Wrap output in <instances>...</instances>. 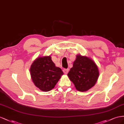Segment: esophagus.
I'll list each match as a JSON object with an SVG mask.
<instances>
[{
    "label": "esophagus",
    "instance_id": "esophagus-1",
    "mask_svg": "<svg viewBox=\"0 0 124 124\" xmlns=\"http://www.w3.org/2000/svg\"><path fill=\"white\" fill-rule=\"evenodd\" d=\"M69 71V69H63V73H64L65 74H68Z\"/></svg>",
    "mask_w": 124,
    "mask_h": 124
}]
</instances>
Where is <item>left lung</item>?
Listing matches in <instances>:
<instances>
[{"label": "left lung", "mask_w": 124, "mask_h": 124, "mask_svg": "<svg viewBox=\"0 0 124 124\" xmlns=\"http://www.w3.org/2000/svg\"><path fill=\"white\" fill-rule=\"evenodd\" d=\"M68 75L79 91H86L93 87L99 77L98 68L93 60L77 55Z\"/></svg>", "instance_id": "left-lung-1"}]
</instances>
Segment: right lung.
Wrapping results in <instances>:
<instances>
[{"label":"right lung","instance_id":"add662e5","mask_svg":"<svg viewBox=\"0 0 124 124\" xmlns=\"http://www.w3.org/2000/svg\"><path fill=\"white\" fill-rule=\"evenodd\" d=\"M30 72L35 85L43 91L53 89L63 74L62 70L55 66L50 56L36 59L31 65Z\"/></svg>","mask_w":124,"mask_h":124}]
</instances>
